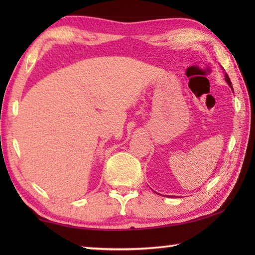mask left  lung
I'll return each instance as SVG.
<instances>
[{"mask_svg":"<svg viewBox=\"0 0 255 255\" xmlns=\"http://www.w3.org/2000/svg\"><path fill=\"white\" fill-rule=\"evenodd\" d=\"M225 79H226V82L229 84V86L231 88V90L234 91V88H232V83H231V81H230V79H229V77H228V74H227V73H225Z\"/></svg>","mask_w":255,"mask_h":255,"instance_id":"8db88e82","label":"left lung"}]
</instances>
